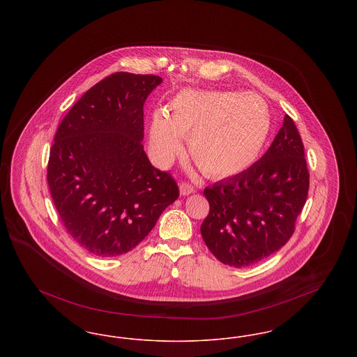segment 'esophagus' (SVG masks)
Listing matches in <instances>:
<instances>
[{"label":"esophagus","instance_id":"obj_1","mask_svg":"<svg viewBox=\"0 0 357 357\" xmlns=\"http://www.w3.org/2000/svg\"><path fill=\"white\" fill-rule=\"evenodd\" d=\"M195 186H192L191 183H188V182H183L182 185H181V194L182 195H190V194H192V192H195Z\"/></svg>","mask_w":357,"mask_h":357}]
</instances>
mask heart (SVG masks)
Here are the masks:
<instances>
[{"mask_svg": "<svg viewBox=\"0 0 357 357\" xmlns=\"http://www.w3.org/2000/svg\"><path fill=\"white\" fill-rule=\"evenodd\" d=\"M271 131L266 102L255 93L230 91H181L169 111L153 114L150 153L159 166H167L183 151L181 137L198 169L223 178L250 167Z\"/></svg>", "mask_w": 357, "mask_h": 357, "instance_id": "heart-1", "label": "heart"}]
</instances>
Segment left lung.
Returning <instances> with one entry per match:
<instances>
[{
    "mask_svg": "<svg viewBox=\"0 0 357 357\" xmlns=\"http://www.w3.org/2000/svg\"><path fill=\"white\" fill-rule=\"evenodd\" d=\"M309 171L300 132L285 115L264 156L248 170L206 187L204 243L222 264L243 268L280 250L305 206Z\"/></svg>",
    "mask_w": 357,
    "mask_h": 357,
    "instance_id": "left-lung-1",
    "label": "left lung"
}]
</instances>
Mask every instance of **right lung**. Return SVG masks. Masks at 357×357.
Here are the masks:
<instances>
[{
	"label": "right lung",
	"mask_w": 357,
	"mask_h": 357,
	"mask_svg": "<svg viewBox=\"0 0 357 357\" xmlns=\"http://www.w3.org/2000/svg\"><path fill=\"white\" fill-rule=\"evenodd\" d=\"M162 79L116 72L89 88L61 120L48 186L66 230L99 257L128 253L179 197L170 172L143 150V104Z\"/></svg>",
	"instance_id": "right-lung-1"
}]
</instances>
